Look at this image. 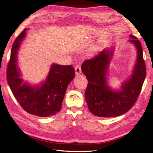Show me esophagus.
I'll return each mask as SVG.
<instances>
[{"mask_svg":"<svg viewBox=\"0 0 153 153\" xmlns=\"http://www.w3.org/2000/svg\"><path fill=\"white\" fill-rule=\"evenodd\" d=\"M75 73L76 74H79L81 73V66L80 65H77L75 67Z\"/></svg>","mask_w":153,"mask_h":153,"instance_id":"esophagus-1","label":"esophagus"}]
</instances>
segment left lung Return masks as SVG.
I'll use <instances>...</instances> for the list:
<instances>
[{"label":"left lung","instance_id":"left-lung-1","mask_svg":"<svg viewBox=\"0 0 153 153\" xmlns=\"http://www.w3.org/2000/svg\"><path fill=\"white\" fill-rule=\"evenodd\" d=\"M129 41L137 49V63L129 80L124 82L120 91H112L107 85L106 74L112 52L104 50L87 59L82 65V71L88 84L85 98L90 112L94 116L111 117L121 116L131 108L141 93L146 76V65L141 42L130 35Z\"/></svg>","mask_w":153,"mask_h":153}]
</instances>
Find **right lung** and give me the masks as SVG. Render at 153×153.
<instances>
[{
  "mask_svg": "<svg viewBox=\"0 0 153 153\" xmlns=\"http://www.w3.org/2000/svg\"><path fill=\"white\" fill-rule=\"evenodd\" d=\"M27 30L18 36L12 45L7 71L8 84L20 106L27 113L39 117L52 116L61 110L67 86L74 77V68L72 65L53 64L41 86L22 83L17 67V53Z\"/></svg>",
  "mask_w": 153,
  "mask_h": 153,
  "instance_id": "1",
  "label": "right lung"
}]
</instances>
